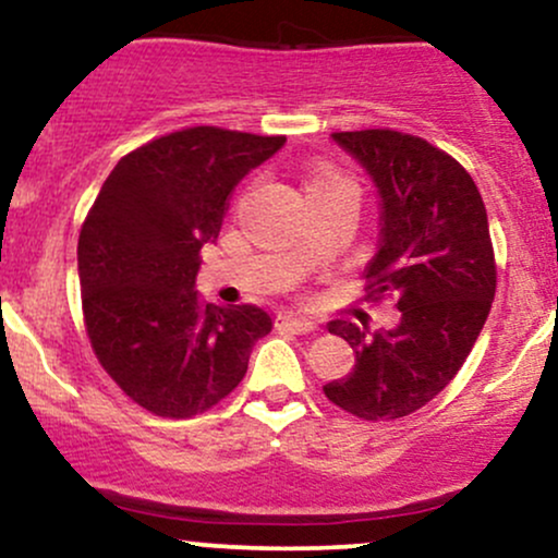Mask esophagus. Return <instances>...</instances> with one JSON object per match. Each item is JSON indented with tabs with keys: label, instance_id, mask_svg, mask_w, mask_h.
<instances>
[{
	"label": "esophagus",
	"instance_id": "1",
	"mask_svg": "<svg viewBox=\"0 0 558 558\" xmlns=\"http://www.w3.org/2000/svg\"><path fill=\"white\" fill-rule=\"evenodd\" d=\"M278 328L280 330H291V332H315L317 325L310 323V319L299 317V315H280L278 317Z\"/></svg>",
	"mask_w": 558,
	"mask_h": 558
}]
</instances>
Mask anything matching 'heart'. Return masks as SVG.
Here are the masks:
<instances>
[{"label":"heart","instance_id":"1","mask_svg":"<svg viewBox=\"0 0 558 558\" xmlns=\"http://www.w3.org/2000/svg\"><path fill=\"white\" fill-rule=\"evenodd\" d=\"M338 172H332V170H315L310 175V181H306V191L310 189H317V185H325V183H330V181H338Z\"/></svg>","mask_w":558,"mask_h":558}]
</instances>
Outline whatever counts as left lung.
I'll return each instance as SVG.
<instances>
[{"label":"left lung","instance_id":"obj_1","mask_svg":"<svg viewBox=\"0 0 558 558\" xmlns=\"http://www.w3.org/2000/svg\"><path fill=\"white\" fill-rule=\"evenodd\" d=\"M377 194V252L364 272L396 296L399 325L369 330L332 319L356 364L325 396L362 420L417 412L459 373L496 293L488 213L475 181L446 151L399 131L332 133Z\"/></svg>","mask_w":558,"mask_h":558}]
</instances>
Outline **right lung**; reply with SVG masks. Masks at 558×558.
<instances>
[{
	"instance_id": "add662e5",
	"label": "right lung",
	"mask_w": 558,
	"mask_h": 558,
	"mask_svg": "<svg viewBox=\"0 0 558 558\" xmlns=\"http://www.w3.org/2000/svg\"><path fill=\"white\" fill-rule=\"evenodd\" d=\"M283 144L213 125L149 141L114 165L83 222L78 278L96 360L151 414L215 407L272 330L262 306L204 304L196 275L230 191Z\"/></svg>"
}]
</instances>
